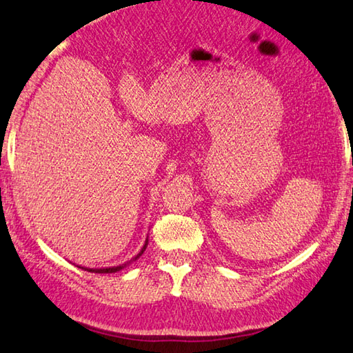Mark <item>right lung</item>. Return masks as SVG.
Wrapping results in <instances>:
<instances>
[{
    "instance_id": "right-lung-1",
    "label": "right lung",
    "mask_w": 353,
    "mask_h": 353,
    "mask_svg": "<svg viewBox=\"0 0 353 353\" xmlns=\"http://www.w3.org/2000/svg\"><path fill=\"white\" fill-rule=\"evenodd\" d=\"M146 246H148V238H146V241H145V244H143V248L140 249V252L137 254L134 259H130L129 261H126L124 263V265H118V266H110V268H83V266H79V268H82V270H85V271H88V272H97V274H112V272H118V271H121V270H124V268H126L128 265H130V263L132 261H135L137 259H140L141 256V254L145 252V249H146Z\"/></svg>"
}]
</instances>
